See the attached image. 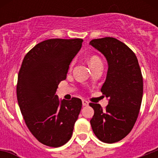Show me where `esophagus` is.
I'll use <instances>...</instances> for the list:
<instances>
[{"label": "esophagus", "instance_id": "34e87169", "mask_svg": "<svg viewBox=\"0 0 158 158\" xmlns=\"http://www.w3.org/2000/svg\"><path fill=\"white\" fill-rule=\"evenodd\" d=\"M82 104H83V106H88L89 105V102L85 100H82Z\"/></svg>", "mask_w": 158, "mask_h": 158}]
</instances>
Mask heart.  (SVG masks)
Listing matches in <instances>:
<instances>
[{
    "label": "heart",
    "instance_id": "b5f03b06",
    "mask_svg": "<svg viewBox=\"0 0 158 158\" xmlns=\"http://www.w3.org/2000/svg\"><path fill=\"white\" fill-rule=\"evenodd\" d=\"M89 64L90 66H93V65H97V64H102V62H101V60H100V58H99L98 56H96V55H93L91 58H89ZM73 65V62L72 63L70 64V65H69V69H72Z\"/></svg>",
    "mask_w": 158,
    "mask_h": 158
}]
</instances>
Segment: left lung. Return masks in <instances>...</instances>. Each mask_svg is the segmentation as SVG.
<instances>
[{
	"instance_id": "left-lung-1",
	"label": "left lung",
	"mask_w": 158,
	"mask_h": 158,
	"mask_svg": "<svg viewBox=\"0 0 158 158\" xmlns=\"http://www.w3.org/2000/svg\"><path fill=\"white\" fill-rule=\"evenodd\" d=\"M89 44L107 59L108 69L101 92L109 99L104 110L99 104H89L94 110L90 123L100 141L114 143L124 139L137 120L143 94L142 72L135 53L115 38L96 39Z\"/></svg>"
}]
</instances>
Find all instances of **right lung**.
Instances as JSON below:
<instances>
[{
	"mask_svg": "<svg viewBox=\"0 0 158 158\" xmlns=\"http://www.w3.org/2000/svg\"><path fill=\"white\" fill-rule=\"evenodd\" d=\"M82 42L51 39L38 43L25 55L19 71V109L29 131L47 146L59 147L70 139L81 110V99L60 100L56 91Z\"/></svg>",
	"mask_w": 158,
	"mask_h": 158,
	"instance_id": "add662e5",
	"label": "right lung"
}]
</instances>
